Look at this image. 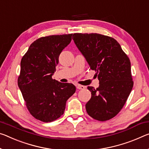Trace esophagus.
Wrapping results in <instances>:
<instances>
[{
  "label": "esophagus",
  "mask_w": 149,
  "mask_h": 149,
  "mask_svg": "<svg viewBox=\"0 0 149 149\" xmlns=\"http://www.w3.org/2000/svg\"><path fill=\"white\" fill-rule=\"evenodd\" d=\"M76 87L78 89H84L85 88H86V87L84 86H81V85H76Z\"/></svg>",
  "instance_id": "1"
}]
</instances>
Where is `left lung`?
<instances>
[{
  "instance_id": "1",
  "label": "left lung",
  "mask_w": 149,
  "mask_h": 149,
  "mask_svg": "<svg viewBox=\"0 0 149 149\" xmlns=\"http://www.w3.org/2000/svg\"><path fill=\"white\" fill-rule=\"evenodd\" d=\"M72 39L100 81L97 89L87 87L91 97L86 105L87 113L98 121L111 119L121 111L133 89L128 56L111 37L75 33Z\"/></svg>"
}]
</instances>
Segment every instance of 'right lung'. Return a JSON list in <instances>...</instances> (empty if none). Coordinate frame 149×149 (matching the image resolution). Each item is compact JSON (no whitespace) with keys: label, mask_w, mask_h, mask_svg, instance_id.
<instances>
[{"label":"right lung","mask_w":149,"mask_h":149,"mask_svg":"<svg viewBox=\"0 0 149 149\" xmlns=\"http://www.w3.org/2000/svg\"><path fill=\"white\" fill-rule=\"evenodd\" d=\"M72 34L42 37L30 45L20 62L18 86L28 111L43 122H52L64 113L66 101L75 92L74 85L52 78L59 56L72 41Z\"/></svg>","instance_id":"add662e5"}]
</instances>
